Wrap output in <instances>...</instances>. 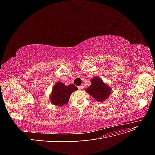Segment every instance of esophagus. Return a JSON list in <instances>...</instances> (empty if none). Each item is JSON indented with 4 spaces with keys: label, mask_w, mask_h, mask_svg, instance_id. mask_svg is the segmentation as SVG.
Returning a JSON list of instances; mask_svg holds the SVG:
<instances>
[{
    "label": "esophagus",
    "mask_w": 155,
    "mask_h": 155,
    "mask_svg": "<svg viewBox=\"0 0 155 155\" xmlns=\"http://www.w3.org/2000/svg\"><path fill=\"white\" fill-rule=\"evenodd\" d=\"M78 88L79 89V90H83V89L84 88V87H83V85H80L79 87H78Z\"/></svg>",
    "instance_id": "obj_1"
}]
</instances>
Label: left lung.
Here are the masks:
<instances>
[{"label":"left lung","instance_id":"1","mask_svg":"<svg viewBox=\"0 0 155 155\" xmlns=\"http://www.w3.org/2000/svg\"><path fill=\"white\" fill-rule=\"evenodd\" d=\"M91 82V85L86 89V92L99 102L107 100L111 94V88L97 76L92 78Z\"/></svg>","mask_w":155,"mask_h":155}]
</instances>
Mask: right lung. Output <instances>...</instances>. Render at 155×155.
<instances>
[{
	"label": "right lung",
	"instance_id": "add662e5",
	"mask_svg": "<svg viewBox=\"0 0 155 155\" xmlns=\"http://www.w3.org/2000/svg\"><path fill=\"white\" fill-rule=\"evenodd\" d=\"M77 90L78 88L73 84L67 86L63 83L57 82L52 88L50 100L51 104L55 106L63 107L67 104L72 93Z\"/></svg>",
	"mask_w": 155,
	"mask_h": 155
}]
</instances>
